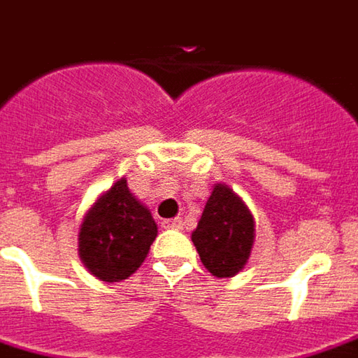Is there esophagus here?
<instances>
[{
	"mask_svg": "<svg viewBox=\"0 0 358 358\" xmlns=\"http://www.w3.org/2000/svg\"><path fill=\"white\" fill-rule=\"evenodd\" d=\"M182 220L180 217H174V220H164L162 222V228L164 229H182Z\"/></svg>",
	"mask_w": 358,
	"mask_h": 358,
	"instance_id": "1",
	"label": "esophagus"
}]
</instances>
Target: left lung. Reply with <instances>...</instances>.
Wrapping results in <instances>:
<instances>
[{
    "mask_svg": "<svg viewBox=\"0 0 358 358\" xmlns=\"http://www.w3.org/2000/svg\"><path fill=\"white\" fill-rule=\"evenodd\" d=\"M255 224L248 206L224 184L208 198L192 241L203 267L216 278H231L243 269L252 253Z\"/></svg>",
    "mask_w": 358,
    "mask_h": 358,
    "instance_id": "8db88e82",
    "label": "left lung"
}]
</instances>
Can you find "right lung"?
<instances>
[{
  "mask_svg": "<svg viewBox=\"0 0 358 358\" xmlns=\"http://www.w3.org/2000/svg\"><path fill=\"white\" fill-rule=\"evenodd\" d=\"M156 234L152 214L122 178L87 212L79 229V255L94 278L120 281L141 267Z\"/></svg>",
  "mask_w": 358,
  "mask_h": 358,
  "instance_id": "1",
  "label": "right lung"
}]
</instances>
